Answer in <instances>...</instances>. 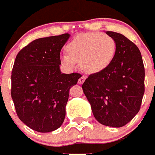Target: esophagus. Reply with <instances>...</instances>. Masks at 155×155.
<instances>
[{"instance_id":"1","label":"esophagus","mask_w":155,"mask_h":155,"mask_svg":"<svg viewBox=\"0 0 155 155\" xmlns=\"http://www.w3.org/2000/svg\"><path fill=\"white\" fill-rule=\"evenodd\" d=\"M85 76H81L80 78L78 79V83L79 84H82L85 81Z\"/></svg>"}]
</instances>
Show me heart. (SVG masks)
I'll return each mask as SVG.
<instances>
[{"instance_id": "b5f03b06", "label": "heart", "mask_w": 155, "mask_h": 155, "mask_svg": "<svg viewBox=\"0 0 155 155\" xmlns=\"http://www.w3.org/2000/svg\"><path fill=\"white\" fill-rule=\"evenodd\" d=\"M117 45L111 36L99 32L77 36L65 47L67 55L61 57V61L68 69H74L76 61L87 74L103 71L112 63Z\"/></svg>"}]
</instances>
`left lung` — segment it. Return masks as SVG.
<instances>
[{
    "instance_id": "1",
    "label": "left lung",
    "mask_w": 155,
    "mask_h": 155,
    "mask_svg": "<svg viewBox=\"0 0 155 155\" xmlns=\"http://www.w3.org/2000/svg\"><path fill=\"white\" fill-rule=\"evenodd\" d=\"M117 49L107 69L90 74L82 89L94 116L101 124L122 127L133 119L145 92V69L140 50L121 33L106 31Z\"/></svg>"
}]
</instances>
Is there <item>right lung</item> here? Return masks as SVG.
<instances>
[{
	"label": "right lung",
	"instance_id": "add662e5",
	"mask_svg": "<svg viewBox=\"0 0 155 155\" xmlns=\"http://www.w3.org/2000/svg\"><path fill=\"white\" fill-rule=\"evenodd\" d=\"M70 36L36 39L16 57L11 96L20 120L33 130L48 133L61 126L70 89L81 77L60 70V52Z\"/></svg>",
	"mask_w": 155,
	"mask_h": 155
}]
</instances>
